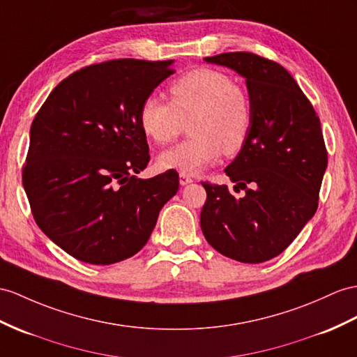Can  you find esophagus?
Segmentation results:
<instances>
[{
	"instance_id": "esophagus-1",
	"label": "esophagus",
	"mask_w": 357,
	"mask_h": 357,
	"mask_svg": "<svg viewBox=\"0 0 357 357\" xmlns=\"http://www.w3.org/2000/svg\"><path fill=\"white\" fill-rule=\"evenodd\" d=\"M178 180H180V185L181 186H185V185H189V183H192V177L189 176V174H183V172H180V176H178Z\"/></svg>"
}]
</instances>
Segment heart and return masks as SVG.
Masks as SVG:
<instances>
[{
	"label": "heart",
	"mask_w": 357,
	"mask_h": 357,
	"mask_svg": "<svg viewBox=\"0 0 357 357\" xmlns=\"http://www.w3.org/2000/svg\"><path fill=\"white\" fill-rule=\"evenodd\" d=\"M169 102L149 95L139 107L142 133L159 145L176 139L185 124L192 136L163 151L158 163L163 169L197 174L225 155L238 154L248 141L253 107L244 88L218 69L197 68L169 86Z\"/></svg>",
	"instance_id": "b5f03b06"
}]
</instances>
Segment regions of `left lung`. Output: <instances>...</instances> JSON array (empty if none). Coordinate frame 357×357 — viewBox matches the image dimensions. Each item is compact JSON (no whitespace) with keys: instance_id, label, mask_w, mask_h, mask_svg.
<instances>
[{"instance_id":"obj_1","label":"left lung","mask_w":357,"mask_h":357,"mask_svg":"<svg viewBox=\"0 0 357 357\" xmlns=\"http://www.w3.org/2000/svg\"><path fill=\"white\" fill-rule=\"evenodd\" d=\"M245 78L253 126L225 174V185L203 183L199 224L216 251L244 264L279 256L315 215L327 168L319 118L294 77L273 60L245 51L206 57Z\"/></svg>"}]
</instances>
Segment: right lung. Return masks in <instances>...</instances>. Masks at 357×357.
Returning <instances> with one entry per match:
<instances>
[{
  "label": "right lung",
  "instance_id": "right-lung-1",
  "mask_svg": "<svg viewBox=\"0 0 357 357\" xmlns=\"http://www.w3.org/2000/svg\"><path fill=\"white\" fill-rule=\"evenodd\" d=\"M174 60L116 59L75 71L36 113L22 185L39 229L92 265L135 256L178 190L169 169L137 178L150 162L141 102L168 78Z\"/></svg>",
  "mask_w": 357,
  "mask_h": 357
}]
</instances>
